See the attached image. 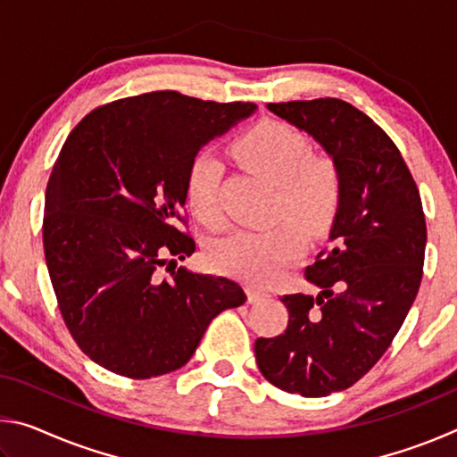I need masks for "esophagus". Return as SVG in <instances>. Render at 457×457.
<instances>
[{
	"label": "esophagus",
	"mask_w": 457,
	"mask_h": 457,
	"mask_svg": "<svg viewBox=\"0 0 457 457\" xmlns=\"http://www.w3.org/2000/svg\"><path fill=\"white\" fill-rule=\"evenodd\" d=\"M245 294H247V303H258L260 298H266L268 292L264 288H260V286H245Z\"/></svg>",
	"instance_id": "obj_1"
}]
</instances>
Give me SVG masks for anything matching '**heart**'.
<instances>
[{"label": "heart", "mask_w": 457, "mask_h": 457, "mask_svg": "<svg viewBox=\"0 0 457 457\" xmlns=\"http://www.w3.org/2000/svg\"><path fill=\"white\" fill-rule=\"evenodd\" d=\"M242 163L276 187L280 221L262 231H236L213 245L210 260L218 272L262 284L280 276L303 256L306 236H322L343 204V179L328 157L311 154L308 138L280 120H262L234 143ZM223 167L212 153H199L185 177V199L207 229L223 228L220 185Z\"/></svg>", "instance_id": "b5f03b06"}]
</instances>
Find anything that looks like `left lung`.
<instances>
[{
	"instance_id": "left-lung-1",
	"label": "left lung",
	"mask_w": 457,
	"mask_h": 457,
	"mask_svg": "<svg viewBox=\"0 0 457 457\" xmlns=\"http://www.w3.org/2000/svg\"><path fill=\"white\" fill-rule=\"evenodd\" d=\"M335 161L343 204L328 247L306 268L320 292L286 294L288 327L253 345L260 373L278 389L327 397L349 389L383 357L423 276L428 228L411 173L395 143L338 98L270 103Z\"/></svg>"
}]
</instances>
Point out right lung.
I'll return each instance as SVG.
<instances>
[{"label":"right lung","mask_w":457,"mask_h":457,"mask_svg":"<svg viewBox=\"0 0 457 457\" xmlns=\"http://www.w3.org/2000/svg\"><path fill=\"white\" fill-rule=\"evenodd\" d=\"M253 111L159 90L96 108L66 138L46 189L44 253L62 319L96 365L171 373L215 316L245 303L228 278L159 270L195 252L179 229L191 161Z\"/></svg>","instance_id":"1"}]
</instances>
